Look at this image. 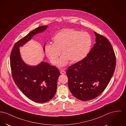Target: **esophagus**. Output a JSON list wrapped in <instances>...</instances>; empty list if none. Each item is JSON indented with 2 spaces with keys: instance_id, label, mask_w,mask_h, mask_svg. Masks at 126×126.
I'll list each match as a JSON object with an SVG mask.
<instances>
[{
  "instance_id": "1",
  "label": "esophagus",
  "mask_w": 126,
  "mask_h": 126,
  "mask_svg": "<svg viewBox=\"0 0 126 126\" xmlns=\"http://www.w3.org/2000/svg\"><path fill=\"white\" fill-rule=\"evenodd\" d=\"M60 73H61V74H65L66 73V71H65V70H63V69L61 70L60 71Z\"/></svg>"
}]
</instances>
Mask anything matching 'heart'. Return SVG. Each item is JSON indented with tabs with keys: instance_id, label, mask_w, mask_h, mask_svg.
Listing matches in <instances>:
<instances>
[{
	"instance_id": "obj_1",
	"label": "heart",
	"mask_w": 126,
	"mask_h": 126,
	"mask_svg": "<svg viewBox=\"0 0 126 126\" xmlns=\"http://www.w3.org/2000/svg\"><path fill=\"white\" fill-rule=\"evenodd\" d=\"M53 42V45L45 46V54L51 63L56 65L61 51L63 56L58 65V67H63L68 60L71 63H76L85 58L91 48L92 38L87 32L65 29L56 34Z\"/></svg>"
}]
</instances>
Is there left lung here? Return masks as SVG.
Returning <instances> with one entry per match:
<instances>
[{
  "mask_svg": "<svg viewBox=\"0 0 126 126\" xmlns=\"http://www.w3.org/2000/svg\"><path fill=\"white\" fill-rule=\"evenodd\" d=\"M94 47L87 56L69 66L66 71L68 86L78 99L86 101L99 96L114 74L116 58L112 46L106 37L94 32Z\"/></svg>",
  "mask_w": 126,
  "mask_h": 126,
  "instance_id": "obj_1",
  "label": "left lung"
}]
</instances>
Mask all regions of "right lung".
I'll return each instance as SVG.
<instances>
[{"mask_svg": "<svg viewBox=\"0 0 126 126\" xmlns=\"http://www.w3.org/2000/svg\"><path fill=\"white\" fill-rule=\"evenodd\" d=\"M47 27V25L38 27L17 42L10 57L12 76L15 84L26 97L38 103L48 102L55 95L60 75L59 70L44 61L35 66L27 65L21 58L19 47L34 35L44 32Z\"/></svg>", "mask_w": 126, "mask_h": 126, "instance_id": "right-lung-1", "label": "right lung"}]
</instances>
